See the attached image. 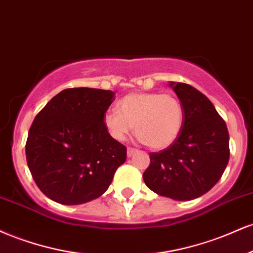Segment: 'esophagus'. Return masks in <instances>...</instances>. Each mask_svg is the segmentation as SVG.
Returning a JSON list of instances; mask_svg holds the SVG:
<instances>
[{"label": "esophagus", "mask_w": 253, "mask_h": 253, "mask_svg": "<svg viewBox=\"0 0 253 253\" xmlns=\"http://www.w3.org/2000/svg\"><path fill=\"white\" fill-rule=\"evenodd\" d=\"M136 153H137V150H136V149H133V148H127V151H126V154H127V156H129V157H131L132 155H135Z\"/></svg>", "instance_id": "1"}]
</instances>
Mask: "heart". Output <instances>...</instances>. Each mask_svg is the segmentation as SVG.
Segmentation results:
<instances>
[{"instance_id":"1","label":"heart","mask_w":253,"mask_h":253,"mask_svg":"<svg viewBox=\"0 0 253 253\" xmlns=\"http://www.w3.org/2000/svg\"><path fill=\"white\" fill-rule=\"evenodd\" d=\"M118 111L104 115L106 131L116 141H124L132 126L136 136L150 149H163L179 137L185 110L176 96L159 92H132L117 104Z\"/></svg>"}]
</instances>
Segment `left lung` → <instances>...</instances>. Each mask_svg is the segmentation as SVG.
Masks as SVG:
<instances>
[{
  "instance_id": "8db88e82",
  "label": "left lung",
  "mask_w": 253,
  "mask_h": 253,
  "mask_svg": "<svg viewBox=\"0 0 253 253\" xmlns=\"http://www.w3.org/2000/svg\"><path fill=\"white\" fill-rule=\"evenodd\" d=\"M185 120L179 137L159 153H150L143 180L156 194L187 201L207 193L218 182L230 159L225 121L211 100L193 86L171 82Z\"/></svg>"
}]
</instances>
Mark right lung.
Instances as JSON below:
<instances>
[{"instance_id": "add662e5", "label": "right lung", "mask_w": 253, "mask_h": 253, "mask_svg": "<svg viewBox=\"0 0 253 253\" xmlns=\"http://www.w3.org/2000/svg\"><path fill=\"white\" fill-rule=\"evenodd\" d=\"M115 93L66 88L33 121L26 142L27 165L40 191L62 205L99 198L126 160V148L109 135L103 118Z\"/></svg>"}]
</instances>
